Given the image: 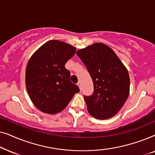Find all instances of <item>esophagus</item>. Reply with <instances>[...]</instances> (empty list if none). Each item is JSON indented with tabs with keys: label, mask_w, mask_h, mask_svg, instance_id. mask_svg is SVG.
<instances>
[{
	"label": "esophagus",
	"mask_w": 155,
	"mask_h": 155,
	"mask_svg": "<svg viewBox=\"0 0 155 155\" xmlns=\"http://www.w3.org/2000/svg\"><path fill=\"white\" fill-rule=\"evenodd\" d=\"M78 86L79 87L80 90L82 91V86H81V83H80V82H78Z\"/></svg>",
	"instance_id": "1"
}]
</instances>
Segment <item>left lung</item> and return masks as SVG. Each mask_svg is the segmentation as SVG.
Masks as SVG:
<instances>
[{
	"label": "left lung",
	"instance_id": "8db88e82",
	"mask_svg": "<svg viewBox=\"0 0 155 155\" xmlns=\"http://www.w3.org/2000/svg\"><path fill=\"white\" fill-rule=\"evenodd\" d=\"M78 57L87 68L94 92L84 97L89 114L97 119H108L120 111L130 92L128 70L109 46L95 43L78 50Z\"/></svg>",
	"mask_w": 155,
	"mask_h": 155
}]
</instances>
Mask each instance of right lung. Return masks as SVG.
<instances>
[{"mask_svg":"<svg viewBox=\"0 0 155 155\" xmlns=\"http://www.w3.org/2000/svg\"><path fill=\"white\" fill-rule=\"evenodd\" d=\"M76 48L59 40H50L34 53L27 63L26 88L39 111L55 114L63 111L79 87L72 83L65 64L75 54Z\"/></svg>","mask_w":155,"mask_h":155,"instance_id":"1","label":"right lung"}]
</instances>
